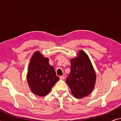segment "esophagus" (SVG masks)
Wrapping results in <instances>:
<instances>
[{
  "label": "esophagus",
  "instance_id": "1",
  "mask_svg": "<svg viewBox=\"0 0 121 121\" xmlns=\"http://www.w3.org/2000/svg\"><path fill=\"white\" fill-rule=\"evenodd\" d=\"M65 77H66V75H65V74H63V75H62V76H60V79H62V80H63V79H64L65 78Z\"/></svg>",
  "mask_w": 121,
  "mask_h": 121
}]
</instances>
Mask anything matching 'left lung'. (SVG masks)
Wrapping results in <instances>:
<instances>
[{"mask_svg":"<svg viewBox=\"0 0 121 121\" xmlns=\"http://www.w3.org/2000/svg\"><path fill=\"white\" fill-rule=\"evenodd\" d=\"M70 72L66 79L73 95L80 99L89 95L93 90L96 74L88 56L80 51L79 56L70 61Z\"/></svg>","mask_w":121,"mask_h":121,"instance_id":"left-lung-1","label":"left lung"}]
</instances>
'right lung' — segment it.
<instances>
[{
  "instance_id": "obj_1",
  "label": "right lung",
  "mask_w": 121,
  "mask_h": 121,
  "mask_svg": "<svg viewBox=\"0 0 121 121\" xmlns=\"http://www.w3.org/2000/svg\"><path fill=\"white\" fill-rule=\"evenodd\" d=\"M48 62V58L36 52L31 58L29 66L28 84L31 91L39 96L47 95L59 79Z\"/></svg>"
}]
</instances>
